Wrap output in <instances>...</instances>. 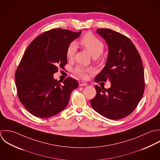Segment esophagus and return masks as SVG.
<instances>
[{
    "mask_svg": "<svg viewBox=\"0 0 160 160\" xmlns=\"http://www.w3.org/2000/svg\"><path fill=\"white\" fill-rule=\"evenodd\" d=\"M79 85L80 87H85L87 85V83L83 81H79Z\"/></svg>",
    "mask_w": 160,
    "mask_h": 160,
    "instance_id": "esophagus-1",
    "label": "esophagus"
}]
</instances>
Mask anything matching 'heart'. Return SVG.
I'll return each mask as SVG.
<instances>
[{
	"instance_id": "obj_1",
	"label": "heart",
	"mask_w": 160,
	"mask_h": 160,
	"mask_svg": "<svg viewBox=\"0 0 160 160\" xmlns=\"http://www.w3.org/2000/svg\"><path fill=\"white\" fill-rule=\"evenodd\" d=\"M80 44L86 48L93 58H98L103 52L104 43L103 42L91 32L85 33L80 39ZM76 45L74 43H71L67 47L66 51L67 58L71 60L73 58L76 52ZM74 72L79 77L82 78H87L89 75H92L95 72L92 68H87L82 66L77 67Z\"/></svg>"
}]
</instances>
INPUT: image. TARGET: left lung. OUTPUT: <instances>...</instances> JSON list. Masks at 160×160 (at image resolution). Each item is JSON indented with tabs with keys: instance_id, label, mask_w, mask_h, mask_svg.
Returning a JSON list of instances; mask_svg holds the SVG:
<instances>
[{
	"instance_id": "left-lung-1",
	"label": "left lung",
	"mask_w": 160,
	"mask_h": 160,
	"mask_svg": "<svg viewBox=\"0 0 160 160\" xmlns=\"http://www.w3.org/2000/svg\"><path fill=\"white\" fill-rule=\"evenodd\" d=\"M106 41L108 55L106 65L95 82L109 80L111 87L95 85L97 95L90 100L93 108L111 120L131 114L145 91L144 70L141 57L133 42L125 35L109 28H97Z\"/></svg>"
}]
</instances>
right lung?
<instances>
[{
	"label": "right lung",
	"instance_id": "obj_1",
	"mask_svg": "<svg viewBox=\"0 0 160 160\" xmlns=\"http://www.w3.org/2000/svg\"><path fill=\"white\" fill-rule=\"evenodd\" d=\"M81 32L53 28L36 37L25 51L15 73V85L20 102L33 115L51 117L68 105L78 82L68 77L61 85L53 75L67 65V48Z\"/></svg>",
	"mask_w": 160,
	"mask_h": 160
}]
</instances>
